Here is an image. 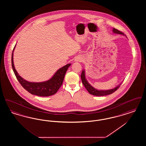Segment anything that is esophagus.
<instances>
[{
  "instance_id": "esophagus-1",
  "label": "esophagus",
  "mask_w": 146,
  "mask_h": 146,
  "mask_svg": "<svg viewBox=\"0 0 146 146\" xmlns=\"http://www.w3.org/2000/svg\"><path fill=\"white\" fill-rule=\"evenodd\" d=\"M81 60H82V58L80 57H78V56H77L74 59V61L75 62H79Z\"/></svg>"
}]
</instances>
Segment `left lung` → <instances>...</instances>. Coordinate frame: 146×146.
Listing matches in <instances>:
<instances>
[{
  "label": "left lung",
  "instance_id": "left-lung-1",
  "mask_svg": "<svg viewBox=\"0 0 146 146\" xmlns=\"http://www.w3.org/2000/svg\"><path fill=\"white\" fill-rule=\"evenodd\" d=\"M112 31H113V33H114V34L126 36V35H125L123 33L118 31V29H117L113 28ZM81 79H82V83L83 84L85 88L89 92V93H90V94L92 95L97 96H106V95H108L111 94L112 93H113L114 92H115V91L117 90L119 88V87L120 86V85L121 84V83L119 84L117 86H115V88H114L111 89L98 90L97 89H95L94 87H93L87 80V79L86 78V76H85V70H83L82 72Z\"/></svg>",
  "mask_w": 146,
  "mask_h": 146
}]
</instances>
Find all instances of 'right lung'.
<instances>
[{"label": "right lung", "instance_id": "right-lung-1", "mask_svg": "<svg viewBox=\"0 0 146 146\" xmlns=\"http://www.w3.org/2000/svg\"><path fill=\"white\" fill-rule=\"evenodd\" d=\"M16 45V44L13 49L11 56L12 68L16 78L23 88L31 94L39 96L46 97L53 95L56 94L62 85L66 73L71 64L68 63L58 69L52 76L46 81L42 82H28L22 78L15 68L13 56Z\"/></svg>", "mask_w": 146, "mask_h": 146}]
</instances>
